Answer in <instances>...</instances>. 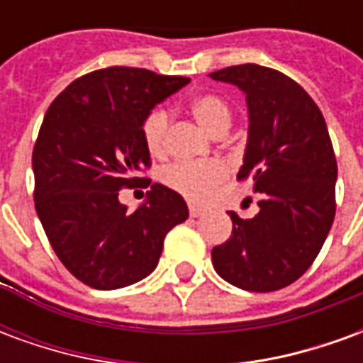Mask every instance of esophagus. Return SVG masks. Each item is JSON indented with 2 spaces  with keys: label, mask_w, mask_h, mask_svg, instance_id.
<instances>
[{
  "label": "esophagus",
  "mask_w": 363,
  "mask_h": 363,
  "mask_svg": "<svg viewBox=\"0 0 363 363\" xmlns=\"http://www.w3.org/2000/svg\"><path fill=\"white\" fill-rule=\"evenodd\" d=\"M189 213L192 218H198V216H202L204 213V208L198 204H189Z\"/></svg>",
  "instance_id": "34e87169"
}]
</instances>
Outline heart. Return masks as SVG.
<instances>
[{"label": "heart", "instance_id": "1", "mask_svg": "<svg viewBox=\"0 0 363 363\" xmlns=\"http://www.w3.org/2000/svg\"><path fill=\"white\" fill-rule=\"evenodd\" d=\"M190 114L194 116L198 126L213 138L218 134H225L233 118L228 101L213 93L194 96L190 103ZM167 130H169V112L165 108L151 111L143 120V143L153 157H161L165 153ZM228 173V165L218 159L196 161V163H174L161 173V181L189 200H204L220 182L225 181Z\"/></svg>", "mask_w": 363, "mask_h": 363}]
</instances>
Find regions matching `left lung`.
Masks as SVG:
<instances>
[{"mask_svg":"<svg viewBox=\"0 0 363 363\" xmlns=\"http://www.w3.org/2000/svg\"><path fill=\"white\" fill-rule=\"evenodd\" d=\"M243 91L249 138L237 179H251L259 213L233 221L212 249L216 272L249 291L286 288L317 259L335 220L336 157L319 106L291 77L257 64L210 74Z\"/></svg>","mask_w":363,"mask_h":363,"instance_id":"left-lung-1","label":"left lung"}]
</instances>
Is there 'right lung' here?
Returning a JSON list of instances; mask_svg holds the SVG:
<instances>
[{
  "instance_id": "1",
  "label": "right lung",
  "mask_w": 363,
  "mask_h": 363,
  "mask_svg": "<svg viewBox=\"0 0 363 363\" xmlns=\"http://www.w3.org/2000/svg\"><path fill=\"white\" fill-rule=\"evenodd\" d=\"M189 82L140 67L96 69L44 114L33 151L36 213L62 264L91 288L150 276L167 233L189 218L184 198L159 182L135 212L118 200L120 189L147 180L135 177L151 165L143 120Z\"/></svg>"
}]
</instances>
